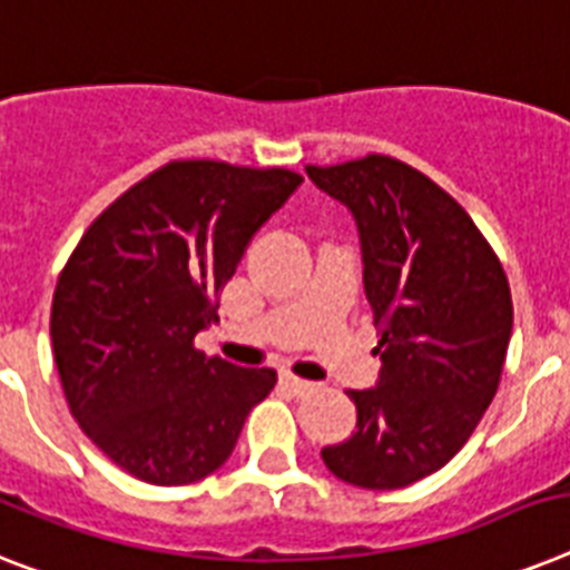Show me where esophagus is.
Segmentation results:
<instances>
[{
	"mask_svg": "<svg viewBox=\"0 0 570 570\" xmlns=\"http://www.w3.org/2000/svg\"><path fill=\"white\" fill-rule=\"evenodd\" d=\"M281 386H284L286 392H293L295 397L307 395V392L316 390V386H313V383H309V381H301V377H295V374H289V372L281 374Z\"/></svg>",
	"mask_w": 570,
	"mask_h": 570,
	"instance_id": "obj_1",
	"label": "esophagus"
}]
</instances>
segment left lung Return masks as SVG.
Returning <instances> with one entry per match:
<instances>
[{
	"label": "left lung",
	"mask_w": 570,
	"mask_h": 570,
	"mask_svg": "<svg viewBox=\"0 0 570 570\" xmlns=\"http://www.w3.org/2000/svg\"><path fill=\"white\" fill-rule=\"evenodd\" d=\"M307 175L357 219L383 363L377 390L345 392L357 430L322 460L360 489H404L451 462L492 404L512 336L510 281L469 213L404 160L365 155Z\"/></svg>",
	"instance_id": "1"
}]
</instances>
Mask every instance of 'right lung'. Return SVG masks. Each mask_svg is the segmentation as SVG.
Returning a JSON list of instances; mask_svg holds the SVG:
<instances>
[{
    "label": "right lung",
    "instance_id": "right-lung-1",
    "mask_svg": "<svg viewBox=\"0 0 570 570\" xmlns=\"http://www.w3.org/2000/svg\"><path fill=\"white\" fill-rule=\"evenodd\" d=\"M293 169L169 160L92 219L52 298L69 413L131 478L187 485L237 445L275 368L196 348L248 239L301 184Z\"/></svg>",
    "mask_w": 570,
    "mask_h": 570
}]
</instances>
